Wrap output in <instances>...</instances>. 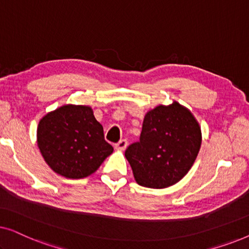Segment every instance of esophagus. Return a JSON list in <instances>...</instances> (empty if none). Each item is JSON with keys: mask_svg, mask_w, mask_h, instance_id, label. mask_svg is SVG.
<instances>
[{"mask_svg": "<svg viewBox=\"0 0 249 249\" xmlns=\"http://www.w3.org/2000/svg\"><path fill=\"white\" fill-rule=\"evenodd\" d=\"M128 146V142L125 141V139H122V141H120L118 142V144H115V149H118V151H124L125 148H127Z\"/></svg>", "mask_w": 249, "mask_h": 249, "instance_id": "34e87169", "label": "esophagus"}]
</instances>
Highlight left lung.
I'll return each instance as SVG.
<instances>
[{"mask_svg":"<svg viewBox=\"0 0 249 249\" xmlns=\"http://www.w3.org/2000/svg\"><path fill=\"white\" fill-rule=\"evenodd\" d=\"M202 130L194 114L177 101L145 114L141 142L124 153L138 185L162 189L176 185L195 163Z\"/></svg>","mask_w":249,"mask_h":249,"instance_id":"8db88e82","label":"left lung"}]
</instances>
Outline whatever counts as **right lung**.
<instances>
[{
  "mask_svg": "<svg viewBox=\"0 0 249 249\" xmlns=\"http://www.w3.org/2000/svg\"><path fill=\"white\" fill-rule=\"evenodd\" d=\"M37 146L47 165L69 179L93 175L113 152L88 105L64 104L44 115L37 127Z\"/></svg>",
  "mask_w": 249,
  "mask_h": 249,
  "instance_id": "right-lung-1",
  "label": "right lung"
}]
</instances>
